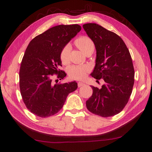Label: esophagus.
<instances>
[{
  "label": "esophagus",
  "instance_id": "esophagus-1",
  "mask_svg": "<svg viewBox=\"0 0 152 152\" xmlns=\"http://www.w3.org/2000/svg\"><path fill=\"white\" fill-rule=\"evenodd\" d=\"M84 85H85V84H84L83 82H78V87H82V86H83Z\"/></svg>",
  "mask_w": 152,
  "mask_h": 152
}]
</instances>
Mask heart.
Returning a JSON list of instances; mask_svg holds the SVG:
<instances>
[{
  "instance_id": "b5f03b06",
  "label": "heart",
  "mask_w": 152,
  "mask_h": 152,
  "mask_svg": "<svg viewBox=\"0 0 152 152\" xmlns=\"http://www.w3.org/2000/svg\"><path fill=\"white\" fill-rule=\"evenodd\" d=\"M75 44L77 47L85 53L87 51L94 48V42L88 36H80L75 40ZM71 51L70 45L67 44L62 48L60 53V60L61 62L66 64L70 61V55ZM88 66L72 65L68 68V76L72 79L82 80L85 78L87 73L89 72Z\"/></svg>"
}]
</instances>
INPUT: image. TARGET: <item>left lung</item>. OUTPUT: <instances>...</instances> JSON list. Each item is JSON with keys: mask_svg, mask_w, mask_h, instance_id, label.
Returning a JSON list of instances; mask_svg holds the SVG:
<instances>
[{"mask_svg": "<svg viewBox=\"0 0 152 152\" xmlns=\"http://www.w3.org/2000/svg\"><path fill=\"white\" fill-rule=\"evenodd\" d=\"M83 28L96 50V65L91 76L104 81L101 88L91 86L93 92L86 101V107L99 116H114L127 104L134 84L135 71L129 51L119 35L101 25L86 23Z\"/></svg>", "mask_w": 152, "mask_h": 152, "instance_id": "1", "label": "left lung"}]
</instances>
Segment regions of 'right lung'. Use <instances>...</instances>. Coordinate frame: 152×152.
<instances>
[{"mask_svg":"<svg viewBox=\"0 0 152 152\" xmlns=\"http://www.w3.org/2000/svg\"><path fill=\"white\" fill-rule=\"evenodd\" d=\"M81 30L79 25H60L45 31L31 41L20 64L19 87L25 106L36 116L45 118L56 114L66 97L78 88L74 82L53 83L66 76L61 66L62 48ZM58 82V80H56Z\"/></svg>","mask_w":152,"mask_h":152,"instance_id":"obj_1","label":"right lung"}]
</instances>
